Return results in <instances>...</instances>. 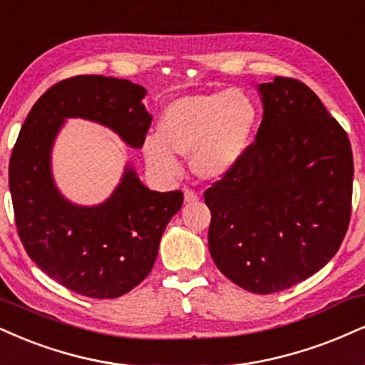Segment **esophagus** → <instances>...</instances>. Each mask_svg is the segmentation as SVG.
Returning <instances> with one entry per match:
<instances>
[{
	"instance_id": "34e87169",
	"label": "esophagus",
	"mask_w": 365,
	"mask_h": 365,
	"mask_svg": "<svg viewBox=\"0 0 365 365\" xmlns=\"http://www.w3.org/2000/svg\"><path fill=\"white\" fill-rule=\"evenodd\" d=\"M183 197H185V202H197L199 200V195L197 192L192 190V188H183Z\"/></svg>"
}]
</instances>
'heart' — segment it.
<instances>
[{"label": "heart", "instance_id": "heart-1", "mask_svg": "<svg viewBox=\"0 0 365 365\" xmlns=\"http://www.w3.org/2000/svg\"><path fill=\"white\" fill-rule=\"evenodd\" d=\"M257 124V103L238 88L183 96L166 108L158 138L144 140L143 151L149 166L163 175L178 173L177 155L190 158L200 177L216 178L238 163Z\"/></svg>", "mask_w": 365, "mask_h": 365}]
</instances>
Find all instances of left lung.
<instances>
[{
	"instance_id": "1",
	"label": "left lung",
	"mask_w": 365,
	"mask_h": 365,
	"mask_svg": "<svg viewBox=\"0 0 365 365\" xmlns=\"http://www.w3.org/2000/svg\"><path fill=\"white\" fill-rule=\"evenodd\" d=\"M257 138L205 190L209 252L227 279L253 294L302 282L335 257L352 212L349 135L304 83L258 86Z\"/></svg>"
}]
</instances>
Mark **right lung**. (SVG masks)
I'll list each match as a JSON object with an SVG mask.
<instances>
[{"mask_svg": "<svg viewBox=\"0 0 365 365\" xmlns=\"http://www.w3.org/2000/svg\"><path fill=\"white\" fill-rule=\"evenodd\" d=\"M144 95L146 90L129 80L68 78L35 102L13 146L8 182L21 245L38 269L81 296L113 299L143 282L183 194L149 190L127 168L105 204L76 207L59 195L51 178L52 140L66 117H83L140 148L151 125L140 103Z\"/></svg>", "mask_w": 365, "mask_h": 365, "instance_id": "right-lung-1", "label": "right lung"}]
</instances>
